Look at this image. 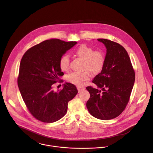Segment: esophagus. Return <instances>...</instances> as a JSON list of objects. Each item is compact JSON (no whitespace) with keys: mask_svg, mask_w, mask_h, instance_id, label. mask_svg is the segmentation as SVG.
<instances>
[{"mask_svg":"<svg viewBox=\"0 0 153 153\" xmlns=\"http://www.w3.org/2000/svg\"><path fill=\"white\" fill-rule=\"evenodd\" d=\"M77 89H78V92H79L82 91V90L85 89V88L84 87H79V86H78V87H77Z\"/></svg>","mask_w":153,"mask_h":153,"instance_id":"esophagus-1","label":"esophagus"}]
</instances>
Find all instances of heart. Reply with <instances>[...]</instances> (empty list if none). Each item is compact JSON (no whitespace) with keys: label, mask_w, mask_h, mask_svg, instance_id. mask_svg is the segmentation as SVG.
I'll list each match as a JSON object with an SVG mask.
<instances>
[{"label":"heart","mask_w":153,"mask_h":153,"mask_svg":"<svg viewBox=\"0 0 153 153\" xmlns=\"http://www.w3.org/2000/svg\"><path fill=\"white\" fill-rule=\"evenodd\" d=\"M74 54L84 61L82 72H73L67 77L68 82L78 86L82 85L91 77L90 72L96 75L99 74L105 64V55L101 51H94V49L85 44L78 46ZM59 65L62 71H68L70 67L69 58L67 55H63L59 59Z\"/></svg>","instance_id":"heart-1"}]
</instances>
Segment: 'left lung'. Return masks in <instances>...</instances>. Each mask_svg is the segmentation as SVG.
I'll return each mask as SVG.
<instances>
[{
	"mask_svg": "<svg viewBox=\"0 0 153 153\" xmlns=\"http://www.w3.org/2000/svg\"><path fill=\"white\" fill-rule=\"evenodd\" d=\"M107 48L104 67L92 81L101 91L88 86L87 102L89 112L103 120L120 115L128 104L135 81V72L129 55L120 44L106 39H98Z\"/></svg>",
	"mask_w": 153,
	"mask_h": 153,
	"instance_id": "obj_1",
	"label": "left lung"
}]
</instances>
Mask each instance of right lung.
Here are the masks:
<instances>
[{"label": "right lung", "instance_id": "obj_1", "mask_svg": "<svg viewBox=\"0 0 153 153\" xmlns=\"http://www.w3.org/2000/svg\"><path fill=\"white\" fill-rule=\"evenodd\" d=\"M76 44L52 39L31 47L24 53L18 85L27 109L36 120L47 123L60 120L67 112L68 102L77 94L76 86L70 83H65L59 91L53 88L64 75L59 65L60 58Z\"/></svg>", "mask_w": 153, "mask_h": 153}]
</instances>
